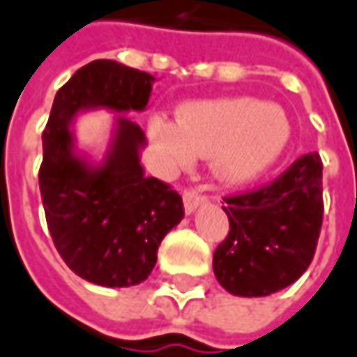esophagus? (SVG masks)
Listing matches in <instances>:
<instances>
[{
    "label": "esophagus",
    "instance_id": "34e87169",
    "mask_svg": "<svg viewBox=\"0 0 357 357\" xmlns=\"http://www.w3.org/2000/svg\"><path fill=\"white\" fill-rule=\"evenodd\" d=\"M207 202V195L202 193L199 190H193V188H188V190L183 191V203H185V211L191 213L197 205H202V203Z\"/></svg>",
    "mask_w": 357,
    "mask_h": 357
}]
</instances>
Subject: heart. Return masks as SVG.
Returning <instances> with one entry per match:
<instances>
[{
  "label": "heart",
  "instance_id": "1",
  "mask_svg": "<svg viewBox=\"0 0 357 357\" xmlns=\"http://www.w3.org/2000/svg\"><path fill=\"white\" fill-rule=\"evenodd\" d=\"M150 134L169 167L190 166L195 155H213L217 176L241 183L277 162L289 144L290 122L278 106L241 96L183 106L179 124L152 118Z\"/></svg>",
  "mask_w": 357,
  "mask_h": 357
}]
</instances>
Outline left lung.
<instances>
[{
	"label": "left lung",
	"mask_w": 357,
	"mask_h": 357,
	"mask_svg": "<svg viewBox=\"0 0 357 357\" xmlns=\"http://www.w3.org/2000/svg\"><path fill=\"white\" fill-rule=\"evenodd\" d=\"M223 202L229 233L213 252L223 289L237 296H266L302 277L324 217L320 155H301L273 181Z\"/></svg>",
	"instance_id": "1"
}]
</instances>
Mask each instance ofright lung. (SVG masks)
I'll list each match as a JSON object with an SVG mask.
<instances>
[{"instance_id":"add662e5","label":"right lung","mask_w":357,"mask_h":357,"mask_svg":"<svg viewBox=\"0 0 357 357\" xmlns=\"http://www.w3.org/2000/svg\"><path fill=\"white\" fill-rule=\"evenodd\" d=\"M152 80L116 61H93L59 89L43 130L39 190L47 227L68 268L100 287H132L150 277L160 243L183 219V202L169 183L144 176L138 124L120 118L110 154L93 169L73 154L68 122L91 106L144 110Z\"/></svg>"}]
</instances>
